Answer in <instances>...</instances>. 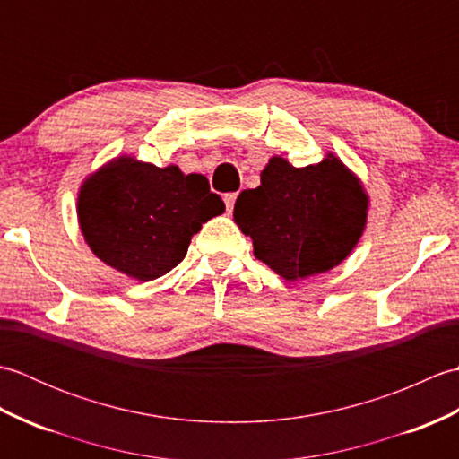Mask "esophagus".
<instances>
[{"label": "esophagus", "mask_w": 459, "mask_h": 459, "mask_svg": "<svg viewBox=\"0 0 459 459\" xmlns=\"http://www.w3.org/2000/svg\"><path fill=\"white\" fill-rule=\"evenodd\" d=\"M235 203H237V193H227L224 195V204H227V211L232 212L235 209Z\"/></svg>", "instance_id": "esophagus-1"}]
</instances>
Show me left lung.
I'll return each mask as SVG.
<instances>
[{
    "label": "left lung",
    "instance_id": "obj_1",
    "mask_svg": "<svg viewBox=\"0 0 459 459\" xmlns=\"http://www.w3.org/2000/svg\"><path fill=\"white\" fill-rule=\"evenodd\" d=\"M368 195L335 153L306 168L274 155L256 189L235 203V222L255 256L296 281L339 266L363 237Z\"/></svg>",
    "mask_w": 459,
    "mask_h": 459
}]
</instances>
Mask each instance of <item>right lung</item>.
Returning <instances> with one entry per match:
<instances>
[{
    "instance_id": "obj_1",
    "label": "right lung",
    "mask_w": 459,
    "mask_h": 459,
    "mask_svg": "<svg viewBox=\"0 0 459 459\" xmlns=\"http://www.w3.org/2000/svg\"><path fill=\"white\" fill-rule=\"evenodd\" d=\"M224 212L204 175L178 165L158 168L120 155L81 185L76 214L86 245L104 264L150 281L168 274L187 255L203 222Z\"/></svg>"
}]
</instances>
